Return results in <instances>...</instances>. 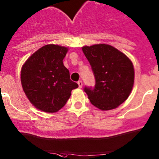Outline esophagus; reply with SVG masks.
<instances>
[{
	"label": "esophagus",
	"instance_id": "1",
	"mask_svg": "<svg viewBox=\"0 0 159 159\" xmlns=\"http://www.w3.org/2000/svg\"><path fill=\"white\" fill-rule=\"evenodd\" d=\"M78 87H79V88H81V87H82V81H78Z\"/></svg>",
	"mask_w": 159,
	"mask_h": 159
}]
</instances>
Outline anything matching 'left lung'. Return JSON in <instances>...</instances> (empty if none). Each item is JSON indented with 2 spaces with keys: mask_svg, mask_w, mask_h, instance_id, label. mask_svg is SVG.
<instances>
[{
  "mask_svg": "<svg viewBox=\"0 0 159 159\" xmlns=\"http://www.w3.org/2000/svg\"><path fill=\"white\" fill-rule=\"evenodd\" d=\"M94 73L93 89L84 88L90 102L101 111L118 107L129 96L134 84V67L129 58L107 44L83 46Z\"/></svg>",
  "mask_w": 159,
  "mask_h": 159,
  "instance_id": "left-lung-1",
  "label": "left lung"
}]
</instances>
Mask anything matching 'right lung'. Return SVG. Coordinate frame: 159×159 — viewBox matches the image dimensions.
Returning a JSON list of instances; mask_svg holds the SVG:
<instances>
[{"instance_id": "1", "label": "right lung", "mask_w": 159, "mask_h": 159, "mask_svg": "<svg viewBox=\"0 0 159 159\" xmlns=\"http://www.w3.org/2000/svg\"><path fill=\"white\" fill-rule=\"evenodd\" d=\"M68 48L46 44L33 53L21 69L23 92L33 106L46 113H55L66 104L71 91L78 87L70 78L63 58Z\"/></svg>"}]
</instances>
